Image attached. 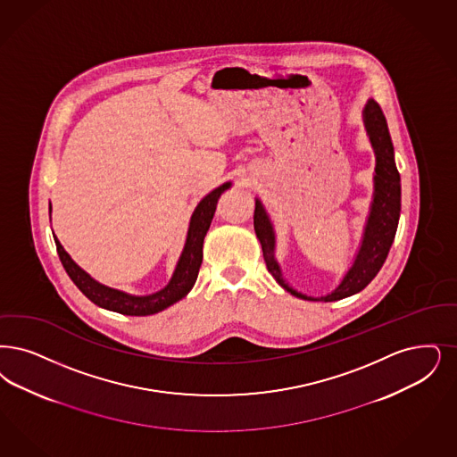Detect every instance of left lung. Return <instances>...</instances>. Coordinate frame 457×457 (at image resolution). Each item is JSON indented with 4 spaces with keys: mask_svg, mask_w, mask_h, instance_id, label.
Instances as JSON below:
<instances>
[{
    "mask_svg": "<svg viewBox=\"0 0 457 457\" xmlns=\"http://www.w3.org/2000/svg\"><path fill=\"white\" fill-rule=\"evenodd\" d=\"M364 120L370 143L376 151V177H374L376 192H374L370 216L365 226L364 241H362L361 252L355 258V263L352 265V269L344 277L342 284L333 293L320 299H312L304 294L294 291L293 287L286 284L274 258L275 237L272 224L269 220L262 202H255L253 226H255L256 237L262 243L267 270L274 275L275 280L287 293L293 294L295 297H301L306 301L331 303V301L348 297L352 294L361 293L381 270L386 256L389 253V248L395 241L398 220H400V211H402V183H400L398 168L395 163V149L387 130V122L378 102L374 100L367 102Z\"/></svg>",
    "mask_w": 457,
    "mask_h": 457,
    "instance_id": "left-lung-1",
    "label": "left lung"
}]
</instances>
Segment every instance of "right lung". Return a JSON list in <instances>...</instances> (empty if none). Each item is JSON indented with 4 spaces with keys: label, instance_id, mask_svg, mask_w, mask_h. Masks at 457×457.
I'll list each match as a JSON object with an SVG mask.
<instances>
[{
    "label": "right lung",
    "instance_id": "add662e5",
    "mask_svg": "<svg viewBox=\"0 0 457 457\" xmlns=\"http://www.w3.org/2000/svg\"><path fill=\"white\" fill-rule=\"evenodd\" d=\"M229 185L231 183H224L216 190H212L209 195H205L202 199L197 209L194 211L187 243H185L182 256L179 260V265L175 269V274L171 277L170 284L160 293L136 297V295H129V294L120 293V291H115V289H110V287L98 284L96 280H93L90 275L87 274L85 270H81L74 263L71 256L64 252L59 239L54 237L59 260H61L64 270L76 284V287L100 308L115 311L120 314H128V316H147V314H154V312L166 310L168 306L175 304L177 301L185 297L194 287L197 275H199V269H201L204 237L209 231L211 220L216 212L218 199L224 190L229 188Z\"/></svg>",
    "mask_w": 457,
    "mask_h": 457
}]
</instances>
